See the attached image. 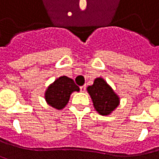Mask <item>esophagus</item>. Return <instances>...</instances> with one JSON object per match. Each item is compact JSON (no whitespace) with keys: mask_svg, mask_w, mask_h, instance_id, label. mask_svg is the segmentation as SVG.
Listing matches in <instances>:
<instances>
[{"mask_svg":"<svg viewBox=\"0 0 159 159\" xmlns=\"http://www.w3.org/2000/svg\"><path fill=\"white\" fill-rule=\"evenodd\" d=\"M80 91H81V92H85L86 91V86L85 85L81 86V87H80Z\"/></svg>","mask_w":159,"mask_h":159,"instance_id":"1","label":"esophagus"}]
</instances>
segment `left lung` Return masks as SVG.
<instances>
[{"label":"left lung","instance_id":"obj_1","mask_svg":"<svg viewBox=\"0 0 159 159\" xmlns=\"http://www.w3.org/2000/svg\"><path fill=\"white\" fill-rule=\"evenodd\" d=\"M96 111L102 116L110 115L120 103V98L112 87L101 77L96 78L93 84L87 88Z\"/></svg>","mask_w":159,"mask_h":159}]
</instances>
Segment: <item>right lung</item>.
<instances>
[{
	"label": "right lung",
	"instance_id": "right-lung-1",
	"mask_svg": "<svg viewBox=\"0 0 159 159\" xmlns=\"http://www.w3.org/2000/svg\"><path fill=\"white\" fill-rule=\"evenodd\" d=\"M80 91L72 79L61 76L48 86L44 93V98L48 105L56 109H62L68 104L71 93Z\"/></svg>",
	"mask_w": 159,
	"mask_h": 159
}]
</instances>
